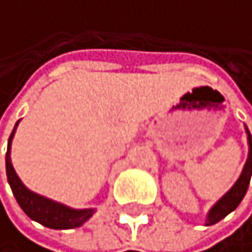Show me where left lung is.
<instances>
[{
	"instance_id": "left-lung-1",
	"label": "left lung",
	"mask_w": 252,
	"mask_h": 252,
	"mask_svg": "<svg viewBox=\"0 0 252 252\" xmlns=\"http://www.w3.org/2000/svg\"><path fill=\"white\" fill-rule=\"evenodd\" d=\"M246 134H248V144H250V154H248V160L245 163V168H243L238 181L233 185V188L225 194L222 199H219V202L209 210L207 219H206V225H214L220 222L222 219H225L226 215L240 206V202L243 201L245 194L248 191V186H250L252 175V139L250 129L246 127Z\"/></svg>"
}]
</instances>
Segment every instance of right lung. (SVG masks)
Masks as SVG:
<instances>
[{
	"mask_svg": "<svg viewBox=\"0 0 252 252\" xmlns=\"http://www.w3.org/2000/svg\"><path fill=\"white\" fill-rule=\"evenodd\" d=\"M19 121L16 123L14 129H12L9 141H7V152H6V175H7V183H9L12 194H14L17 204L21 209L35 222L42 223L43 226L55 230H69V228H77L84 222L92 217L95 212L94 209H71L64 206V204L55 202L48 197H43L40 194L27 189L21 181V178L17 176L14 166L11 163V142L14 137L16 127Z\"/></svg>",
	"mask_w": 252,
	"mask_h": 252,
	"instance_id": "add662e5",
	"label": "right lung"
}]
</instances>
